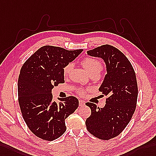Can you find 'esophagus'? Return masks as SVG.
<instances>
[{"label": "esophagus", "mask_w": 156, "mask_h": 156, "mask_svg": "<svg viewBox=\"0 0 156 156\" xmlns=\"http://www.w3.org/2000/svg\"><path fill=\"white\" fill-rule=\"evenodd\" d=\"M85 105V101H81V100H79V107H83V106H84Z\"/></svg>", "instance_id": "esophagus-1"}]
</instances>
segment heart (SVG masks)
Masks as SVG:
<instances>
[{
  "label": "heart",
  "instance_id": "1",
  "mask_svg": "<svg viewBox=\"0 0 156 156\" xmlns=\"http://www.w3.org/2000/svg\"><path fill=\"white\" fill-rule=\"evenodd\" d=\"M81 64L89 75L94 73L99 74L102 69V67H103L102 63L100 60L94 58H91V57H87V58L83 59L81 62ZM72 67H73V64L69 63L63 68V75L64 77H67L69 75ZM90 89H79L77 90V93L79 95H84Z\"/></svg>",
  "mask_w": 156,
  "mask_h": 156
}]
</instances>
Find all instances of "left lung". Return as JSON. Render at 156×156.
<instances>
[{
	"mask_svg": "<svg viewBox=\"0 0 156 156\" xmlns=\"http://www.w3.org/2000/svg\"><path fill=\"white\" fill-rule=\"evenodd\" d=\"M87 53L103 59L107 74L98 89L102 96H107L106 105L99 108L87 102L91 115L86 120V126L96 138L108 140L124 130L135 112L138 94L136 76L130 61L112 45H102Z\"/></svg>",
	"mask_w": 156,
	"mask_h": 156,
	"instance_id": "1",
	"label": "left lung"
}]
</instances>
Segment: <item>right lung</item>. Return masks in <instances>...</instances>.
I'll return each instance as SVG.
<instances>
[{"mask_svg": "<svg viewBox=\"0 0 156 156\" xmlns=\"http://www.w3.org/2000/svg\"><path fill=\"white\" fill-rule=\"evenodd\" d=\"M83 49L67 50L52 45L40 48L21 67L18 81V102L28 128L41 139L52 141L66 130L65 120L79 106L76 97L69 96L54 101L51 89L63 83V68Z\"/></svg>", "mask_w": 156, "mask_h": 156, "instance_id": "add662e5", "label": "right lung"}]
</instances>
